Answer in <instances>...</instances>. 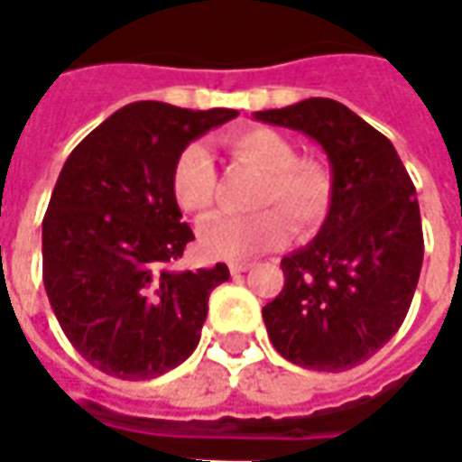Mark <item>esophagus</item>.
<instances>
[{
  "instance_id": "1",
  "label": "esophagus",
  "mask_w": 462,
  "mask_h": 462,
  "mask_svg": "<svg viewBox=\"0 0 462 462\" xmlns=\"http://www.w3.org/2000/svg\"><path fill=\"white\" fill-rule=\"evenodd\" d=\"M245 271H250V263H240V261L230 263L232 276H240V273H245Z\"/></svg>"
}]
</instances>
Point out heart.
I'll return each instance as SVG.
<instances>
[{
    "mask_svg": "<svg viewBox=\"0 0 462 462\" xmlns=\"http://www.w3.org/2000/svg\"><path fill=\"white\" fill-rule=\"evenodd\" d=\"M232 158L255 168L261 179L253 191V207L243 217H217L199 232V250L207 258L243 261L279 245L286 235V220L296 232L317 227L332 204V179L314 161H299L289 137L271 127H250L227 137ZM217 189L215 163L201 143L186 145L171 168V194L179 209L204 219L212 212Z\"/></svg>",
    "mask_w": 462,
    "mask_h": 462,
    "instance_id": "obj_1",
    "label": "heart"
}]
</instances>
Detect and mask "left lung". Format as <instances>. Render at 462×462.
I'll use <instances>...</instances> for the list:
<instances>
[{
	"instance_id": "obj_1",
	"label": "left lung",
	"mask_w": 462,
	"mask_h": 462,
	"mask_svg": "<svg viewBox=\"0 0 462 462\" xmlns=\"http://www.w3.org/2000/svg\"><path fill=\"white\" fill-rule=\"evenodd\" d=\"M255 120L310 135L332 168V204L310 245L283 255V289L263 307L294 365L347 371L404 322L424 258L420 201L389 137L345 104L311 97Z\"/></svg>"
}]
</instances>
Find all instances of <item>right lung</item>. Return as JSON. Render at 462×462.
<instances>
[{"instance_id": "1", "label": "right lung", "mask_w": 462, "mask_h": 462, "mask_svg": "<svg viewBox=\"0 0 462 462\" xmlns=\"http://www.w3.org/2000/svg\"><path fill=\"white\" fill-rule=\"evenodd\" d=\"M235 109L133 102L69 155L42 219V283L66 337L106 375L145 381L199 345L225 263L171 268L194 232L171 194L176 155Z\"/></svg>"}]
</instances>
